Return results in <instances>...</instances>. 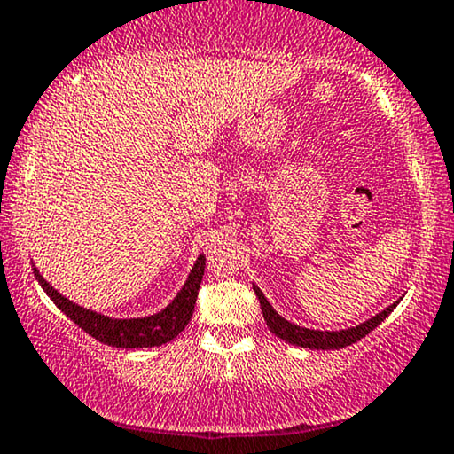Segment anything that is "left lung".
I'll use <instances>...</instances> for the list:
<instances>
[{"mask_svg":"<svg viewBox=\"0 0 454 454\" xmlns=\"http://www.w3.org/2000/svg\"><path fill=\"white\" fill-rule=\"evenodd\" d=\"M254 291H256L258 300H260V308H262L266 326L270 328V333H275L278 339L287 340L291 345L297 347H306V349H343L347 345L357 343L362 340L365 334L374 331V328L380 325V322L387 318V316L393 312L396 308L395 301L393 306H388L387 309H382L380 314H376L374 318L362 322L359 326L347 328V331H312V328H303L297 326L294 322L285 320L281 314H277V309L270 306L269 300H266L262 291H260L256 285H254Z\"/></svg>","mask_w":454,"mask_h":454,"instance_id":"8db88e82","label":"left lung"}]
</instances>
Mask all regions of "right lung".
Returning <instances> with one entry per match:
<instances>
[{
	"mask_svg": "<svg viewBox=\"0 0 454 454\" xmlns=\"http://www.w3.org/2000/svg\"><path fill=\"white\" fill-rule=\"evenodd\" d=\"M204 264L207 258L198 256L194 269L190 270L188 281L184 283V287L176 295L169 306L160 309L159 314L146 316V318H109V316L97 314L92 309H86L78 303H74L58 294L45 278L39 275V270L35 269L36 281L41 283V287L45 289V294L51 297V301L64 312L67 318L74 320V325H78L84 333H89L90 337L101 340L105 345L111 347H123V349H138V347H159L167 343V340L176 339L179 333L188 326V322L194 314L198 289H200L202 275H204Z\"/></svg>",
	"mask_w": 454,
	"mask_h": 454,
	"instance_id": "obj_1",
	"label": "right lung"
}]
</instances>
